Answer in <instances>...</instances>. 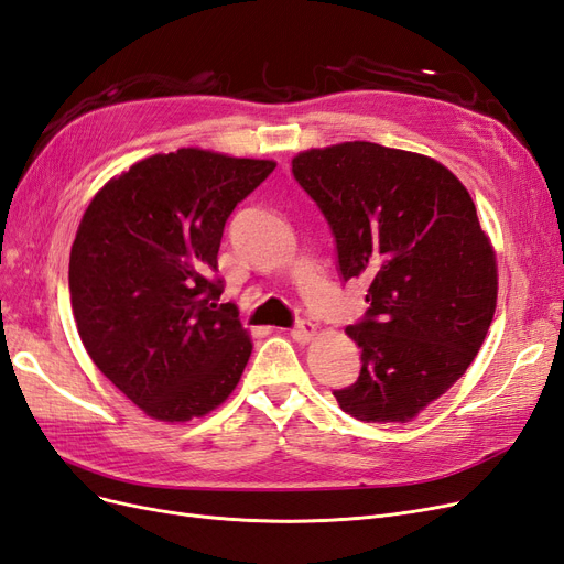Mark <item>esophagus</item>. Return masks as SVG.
Masks as SVG:
<instances>
[{
    "instance_id": "1",
    "label": "esophagus",
    "mask_w": 564,
    "mask_h": 564,
    "mask_svg": "<svg viewBox=\"0 0 564 564\" xmlns=\"http://www.w3.org/2000/svg\"><path fill=\"white\" fill-rule=\"evenodd\" d=\"M290 335H293L295 341L300 344H306L308 339H314L316 335V325L312 321H300L293 330H290Z\"/></svg>"
}]
</instances>
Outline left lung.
Returning a JSON list of instances; mask_svg holds the SVG:
<instances>
[{
    "label": "left lung",
    "instance_id": "1",
    "mask_svg": "<svg viewBox=\"0 0 564 564\" xmlns=\"http://www.w3.org/2000/svg\"><path fill=\"white\" fill-rule=\"evenodd\" d=\"M293 175L328 220L344 281L370 304L347 335L360 375L333 391L360 422H412L480 351L497 306V258L474 198L424 154L341 142L293 159Z\"/></svg>",
    "mask_w": 564,
    "mask_h": 564
}]
</instances>
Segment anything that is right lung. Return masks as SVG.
Returning <instances> with one entry per match:
<instances>
[{"label":"right lung","instance_id":"1","mask_svg":"<svg viewBox=\"0 0 564 564\" xmlns=\"http://www.w3.org/2000/svg\"><path fill=\"white\" fill-rule=\"evenodd\" d=\"M274 161L196 148L154 154L88 204L69 252V302L98 370L144 414L189 422L227 401L252 341L217 304V250L236 204Z\"/></svg>","mask_w":564,"mask_h":564}]
</instances>
